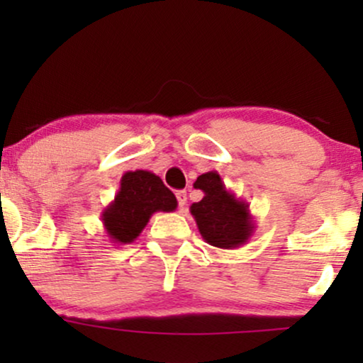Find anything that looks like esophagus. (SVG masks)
<instances>
[{"instance_id":"esophagus-1","label":"esophagus","mask_w":363,"mask_h":363,"mask_svg":"<svg viewBox=\"0 0 363 363\" xmlns=\"http://www.w3.org/2000/svg\"><path fill=\"white\" fill-rule=\"evenodd\" d=\"M176 198H177L179 208H181V210H184V206H186V203H187V194H186V191H177Z\"/></svg>"}]
</instances>
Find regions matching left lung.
<instances>
[{
    "label": "left lung",
    "mask_w": 363,
    "mask_h": 363,
    "mask_svg": "<svg viewBox=\"0 0 363 363\" xmlns=\"http://www.w3.org/2000/svg\"><path fill=\"white\" fill-rule=\"evenodd\" d=\"M194 187L201 189L205 196L201 201L193 203L189 211L208 244L220 249H235L251 239L256 222L249 203L227 189L216 170L201 174Z\"/></svg>",
    "instance_id": "left-lung-1"
}]
</instances>
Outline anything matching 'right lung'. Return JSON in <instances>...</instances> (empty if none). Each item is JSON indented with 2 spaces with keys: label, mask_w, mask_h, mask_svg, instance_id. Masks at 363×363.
Listing matches in <instances>:
<instances>
[{
  "label": "right lung",
  "mask_w": 363,
  "mask_h": 363,
  "mask_svg": "<svg viewBox=\"0 0 363 363\" xmlns=\"http://www.w3.org/2000/svg\"><path fill=\"white\" fill-rule=\"evenodd\" d=\"M176 208V196L160 177L150 170H129L121 177L118 194L104 208V230L111 242L131 244L138 239L153 213H169Z\"/></svg>",
  "instance_id": "add662e5"
}]
</instances>
